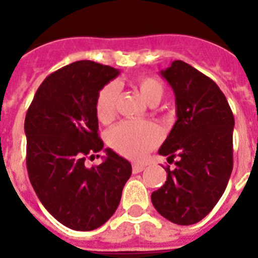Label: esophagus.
Here are the masks:
<instances>
[{"mask_svg": "<svg viewBox=\"0 0 258 258\" xmlns=\"http://www.w3.org/2000/svg\"><path fill=\"white\" fill-rule=\"evenodd\" d=\"M143 169H145V166L141 165V164H133V165H132V172H133L134 174H137V173H141Z\"/></svg>", "mask_w": 258, "mask_h": 258, "instance_id": "esophagus-1", "label": "esophagus"}]
</instances>
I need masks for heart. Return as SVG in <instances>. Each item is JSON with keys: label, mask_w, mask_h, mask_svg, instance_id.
<instances>
[{"label": "heart", "mask_w": 258, "mask_h": 258, "mask_svg": "<svg viewBox=\"0 0 258 258\" xmlns=\"http://www.w3.org/2000/svg\"><path fill=\"white\" fill-rule=\"evenodd\" d=\"M146 102L157 104L164 95V86L159 80L149 76H138L134 80ZM118 88L116 84H106L95 98V113L99 121L109 122L117 111ZM163 138L160 127L147 121H122L108 133V143L115 151L132 160H141L155 149Z\"/></svg>", "instance_id": "heart-1"}]
</instances>
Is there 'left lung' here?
Segmentation results:
<instances>
[{
    "label": "left lung",
    "instance_id": "obj_1",
    "mask_svg": "<svg viewBox=\"0 0 258 258\" xmlns=\"http://www.w3.org/2000/svg\"><path fill=\"white\" fill-rule=\"evenodd\" d=\"M175 95L177 121L159 150L168 159L165 183L151 195L159 213L177 225L199 222L214 208L232 170L234 115L213 80L182 60L161 71Z\"/></svg>",
    "mask_w": 258,
    "mask_h": 258
}]
</instances>
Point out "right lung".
Returning <instances> with one entry per match:
<instances>
[{"label": "right lung", "mask_w": 258, "mask_h": 258, "mask_svg": "<svg viewBox=\"0 0 258 258\" xmlns=\"http://www.w3.org/2000/svg\"><path fill=\"white\" fill-rule=\"evenodd\" d=\"M117 75L92 60L71 63L42 81L27 111L29 181L52 217L77 231L98 229L109 220L132 174L131 163L111 149L104 150L102 164L85 165L103 149L95 98Z\"/></svg>", "instance_id": "add662e5"}]
</instances>
